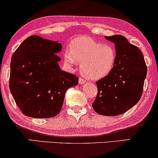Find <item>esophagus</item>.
<instances>
[{
    "instance_id": "34e87169",
    "label": "esophagus",
    "mask_w": 158,
    "mask_h": 158,
    "mask_svg": "<svg viewBox=\"0 0 158 158\" xmlns=\"http://www.w3.org/2000/svg\"><path fill=\"white\" fill-rule=\"evenodd\" d=\"M79 83L80 84H84L85 83V80H84L83 77H80L79 78Z\"/></svg>"
}]
</instances>
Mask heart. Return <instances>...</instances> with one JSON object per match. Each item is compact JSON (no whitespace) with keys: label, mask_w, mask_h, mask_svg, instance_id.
Wrapping results in <instances>:
<instances>
[{"label":"heart","mask_w":158,"mask_h":158,"mask_svg":"<svg viewBox=\"0 0 158 158\" xmlns=\"http://www.w3.org/2000/svg\"><path fill=\"white\" fill-rule=\"evenodd\" d=\"M69 66L81 63V70L88 79L97 81L106 77L113 68L116 52L110 44H102L90 37L81 36L73 39L69 50L64 55Z\"/></svg>","instance_id":"obj_1"}]
</instances>
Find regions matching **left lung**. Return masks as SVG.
Wrapping results in <instances>:
<instances>
[{
    "label": "left lung",
    "mask_w": 158,
    "mask_h": 158,
    "mask_svg": "<svg viewBox=\"0 0 158 158\" xmlns=\"http://www.w3.org/2000/svg\"><path fill=\"white\" fill-rule=\"evenodd\" d=\"M105 38L115 46L116 60L109 74L96 82L98 91L92 107L102 115L116 116L141 99L147 69L142 52L126 38L115 35Z\"/></svg>",
    "instance_id": "8db88e82"
}]
</instances>
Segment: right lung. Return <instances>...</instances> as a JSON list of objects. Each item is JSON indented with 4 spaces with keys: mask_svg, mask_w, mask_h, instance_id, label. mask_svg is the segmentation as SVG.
<instances>
[{
    "mask_svg": "<svg viewBox=\"0 0 158 158\" xmlns=\"http://www.w3.org/2000/svg\"><path fill=\"white\" fill-rule=\"evenodd\" d=\"M61 44L38 35L26 38L11 56L9 89L26 116L50 118L62 108L65 92L78 77L61 70Z\"/></svg>",
    "mask_w": 158,
    "mask_h": 158,
    "instance_id": "add662e5",
    "label": "right lung"
}]
</instances>
